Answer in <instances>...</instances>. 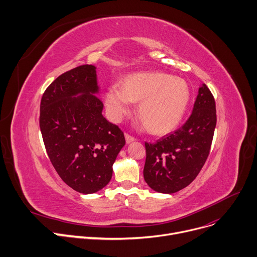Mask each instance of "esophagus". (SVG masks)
<instances>
[{"mask_svg":"<svg viewBox=\"0 0 257 257\" xmlns=\"http://www.w3.org/2000/svg\"><path fill=\"white\" fill-rule=\"evenodd\" d=\"M125 139H126V143H127V144H130V143H132V142L135 141V138H133V136H131V135L128 134V133L125 134Z\"/></svg>","mask_w":257,"mask_h":257,"instance_id":"34e87169","label":"esophagus"}]
</instances>
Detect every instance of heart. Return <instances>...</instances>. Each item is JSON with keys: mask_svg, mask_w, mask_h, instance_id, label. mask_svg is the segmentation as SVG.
<instances>
[{"mask_svg": "<svg viewBox=\"0 0 257 257\" xmlns=\"http://www.w3.org/2000/svg\"><path fill=\"white\" fill-rule=\"evenodd\" d=\"M191 99L188 83L162 72H141L127 75L121 88L107 89L105 103L115 122L131 111V102H140L138 113L147 129L154 134L175 130L186 113Z\"/></svg>", "mask_w": 257, "mask_h": 257, "instance_id": "b5f03b06", "label": "heart"}]
</instances>
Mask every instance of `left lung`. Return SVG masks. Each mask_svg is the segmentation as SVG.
<instances>
[{
	"label": "left lung",
	"mask_w": 257,
	"mask_h": 257,
	"mask_svg": "<svg viewBox=\"0 0 257 257\" xmlns=\"http://www.w3.org/2000/svg\"><path fill=\"white\" fill-rule=\"evenodd\" d=\"M216 122L215 99L203 83L186 123L155 144L145 143L144 178L153 190L175 193L194 181L208 159Z\"/></svg>",
	"instance_id": "1"
}]
</instances>
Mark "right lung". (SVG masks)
Wrapping results in <instances>:
<instances>
[{"label":"right lung","mask_w":257,"mask_h":257,"mask_svg":"<svg viewBox=\"0 0 257 257\" xmlns=\"http://www.w3.org/2000/svg\"><path fill=\"white\" fill-rule=\"evenodd\" d=\"M98 91L96 67L81 65L51 82L40 103L39 124L49 160L60 178L83 194L109 183L112 164L126 143L123 131L102 115Z\"/></svg>","instance_id":"1"}]
</instances>
